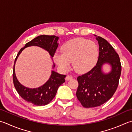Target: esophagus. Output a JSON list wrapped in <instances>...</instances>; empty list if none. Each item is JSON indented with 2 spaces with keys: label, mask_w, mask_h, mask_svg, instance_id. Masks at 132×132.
<instances>
[{
  "label": "esophagus",
  "mask_w": 132,
  "mask_h": 132,
  "mask_svg": "<svg viewBox=\"0 0 132 132\" xmlns=\"http://www.w3.org/2000/svg\"><path fill=\"white\" fill-rule=\"evenodd\" d=\"M72 78H73V77L70 76V75H68V76H66V77L65 78V79L66 80V81H68V80L71 79Z\"/></svg>",
  "instance_id": "esophagus-1"
}]
</instances>
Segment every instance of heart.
I'll return each mask as SVG.
<instances>
[{
  "label": "heart",
  "instance_id": "heart-1",
  "mask_svg": "<svg viewBox=\"0 0 132 132\" xmlns=\"http://www.w3.org/2000/svg\"><path fill=\"white\" fill-rule=\"evenodd\" d=\"M98 56L97 46L92 41L82 38L68 41L61 48V54L55 53L54 59L64 71L70 68L72 62L74 70L78 73H85L94 68Z\"/></svg>",
  "mask_w": 132,
  "mask_h": 132
}]
</instances>
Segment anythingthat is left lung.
<instances>
[{"instance_id":"obj_1","label":"left lung","mask_w":132,"mask_h":132,"mask_svg":"<svg viewBox=\"0 0 132 132\" xmlns=\"http://www.w3.org/2000/svg\"><path fill=\"white\" fill-rule=\"evenodd\" d=\"M99 45L97 63L91 70L77 78L76 95L84 108H94L104 104L112 97L118 85L121 64L118 54L105 39L94 35ZM109 64L110 71L103 67Z\"/></svg>"}]
</instances>
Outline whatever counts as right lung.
Wrapping results in <instances>:
<instances>
[{
	"mask_svg": "<svg viewBox=\"0 0 132 132\" xmlns=\"http://www.w3.org/2000/svg\"><path fill=\"white\" fill-rule=\"evenodd\" d=\"M59 37L55 35H42L33 39L26 44L23 48L20 49L15 59L13 69V82L18 94L26 101L37 106H44L49 104L55 96L58 87L65 82V75L60 74L54 70L51 71V76L47 81L42 86L37 88H29L26 87L18 81L15 71V65L18 56L25 48L30 46H38L47 51L53 60L54 54L57 48ZM53 62V69L55 68Z\"/></svg>",
	"mask_w": 132,
	"mask_h": 132,
	"instance_id": "1",
	"label": "right lung"
}]
</instances>
